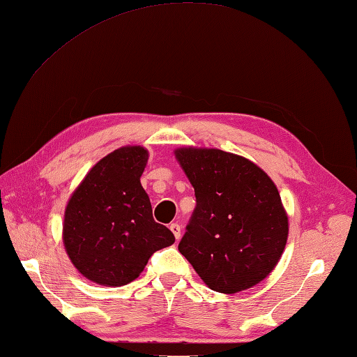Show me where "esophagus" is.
<instances>
[{
	"mask_svg": "<svg viewBox=\"0 0 357 357\" xmlns=\"http://www.w3.org/2000/svg\"><path fill=\"white\" fill-rule=\"evenodd\" d=\"M170 231L173 233V236H175L176 240L181 237V227L178 225V223H172V225H170Z\"/></svg>",
	"mask_w": 357,
	"mask_h": 357,
	"instance_id": "obj_1",
	"label": "esophagus"
}]
</instances>
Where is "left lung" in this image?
I'll return each mask as SVG.
<instances>
[{"label":"left lung","mask_w":357,"mask_h":357,"mask_svg":"<svg viewBox=\"0 0 357 357\" xmlns=\"http://www.w3.org/2000/svg\"><path fill=\"white\" fill-rule=\"evenodd\" d=\"M196 208L178 250L211 291L236 294L266 278L283 254L289 219L259 165L220 149L179 147Z\"/></svg>","instance_id":"obj_1"}]
</instances>
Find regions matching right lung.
Wrapping results in <instances>:
<instances>
[{"mask_svg": "<svg viewBox=\"0 0 357 357\" xmlns=\"http://www.w3.org/2000/svg\"><path fill=\"white\" fill-rule=\"evenodd\" d=\"M149 152L124 146L106 155L74 190L65 208V251L93 283L119 287L143 272L151 255L175 243L172 231L156 223L141 185Z\"/></svg>", "mask_w": 357, "mask_h": 357, "instance_id": "obj_1", "label": "right lung"}]
</instances>
